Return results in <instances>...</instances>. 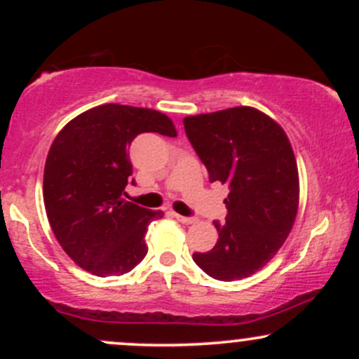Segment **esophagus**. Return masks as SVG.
<instances>
[{
    "mask_svg": "<svg viewBox=\"0 0 359 359\" xmlns=\"http://www.w3.org/2000/svg\"><path fill=\"white\" fill-rule=\"evenodd\" d=\"M174 216H175V219L177 221H179V222H182V224H192V222L194 221H196V219H194V217H185V216H180V214H174Z\"/></svg>",
    "mask_w": 359,
    "mask_h": 359,
    "instance_id": "esophagus-1",
    "label": "esophagus"
}]
</instances>
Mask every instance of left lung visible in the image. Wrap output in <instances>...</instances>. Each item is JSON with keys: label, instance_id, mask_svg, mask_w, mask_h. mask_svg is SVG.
Returning <instances> with one entry per match:
<instances>
[{"label": "left lung", "instance_id": "8db88e82", "mask_svg": "<svg viewBox=\"0 0 359 359\" xmlns=\"http://www.w3.org/2000/svg\"><path fill=\"white\" fill-rule=\"evenodd\" d=\"M211 182L229 185L219 240L192 258L209 277L233 282L253 275L282 248L299 209V170L283 128L251 106L184 118Z\"/></svg>", "mask_w": 359, "mask_h": 359}]
</instances>
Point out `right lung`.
Segmentation results:
<instances>
[{
	"label": "right lung",
	"mask_w": 359,
	"mask_h": 359,
	"mask_svg": "<svg viewBox=\"0 0 359 359\" xmlns=\"http://www.w3.org/2000/svg\"><path fill=\"white\" fill-rule=\"evenodd\" d=\"M177 137L167 114L101 104L59 131L43 170V203L62 250L97 277L123 275L145 258V233L162 211L123 199L131 167L128 148L140 133Z\"/></svg>",
	"instance_id": "right-lung-1"
}]
</instances>
